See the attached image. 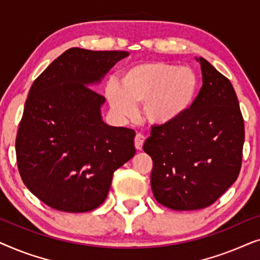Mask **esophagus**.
Returning <instances> with one entry per match:
<instances>
[{"instance_id":"esophagus-1","label":"esophagus","mask_w":260,"mask_h":260,"mask_svg":"<svg viewBox=\"0 0 260 260\" xmlns=\"http://www.w3.org/2000/svg\"><path fill=\"white\" fill-rule=\"evenodd\" d=\"M145 141V137L143 135L137 134L136 137H135V147H136L137 150H142V147H143V143Z\"/></svg>"}]
</instances>
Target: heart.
I'll return each mask as SVG.
<instances>
[{"mask_svg":"<svg viewBox=\"0 0 260 260\" xmlns=\"http://www.w3.org/2000/svg\"><path fill=\"white\" fill-rule=\"evenodd\" d=\"M199 91V78L193 70L156 61L129 67L120 74L118 87L109 86L111 108L130 116L134 104L143 103V115L151 124L167 125L186 115Z\"/></svg>","mask_w":260,"mask_h":260,"instance_id":"b5f03b06","label":"heart"}]
</instances>
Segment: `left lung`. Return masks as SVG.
Returning a JSON list of instances; mask_svg holds the SVG:
<instances>
[{
    "mask_svg": "<svg viewBox=\"0 0 260 260\" xmlns=\"http://www.w3.org/2000/svg\"><path fill=\"white\" fill-rule=\"evenodd\" d=\"M202 87L182 118L154 125L143 150L152 158L151 189L175 211L208 207L240 173L244 118L231 81L207 60L197 59Z\"/></svg>",
    "mask_w": 260,
    "mask_h": 260,
    "instance_id": "8db88e82",
    "label": "left lung"
}]
</instances>
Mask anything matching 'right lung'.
Segmentation results:
<instances>
[{
  "mask_svg": "<svg viewBox=\"0 0 260 260\" xmlns=\"http://www.w3.org/2000/svg\"><path fill=\"white\" fill-rule=\"evenodd\" d=\"M125 51L70 48L31 85L16 135L17 168L26 187L61 212L93 211L113 173L134 157L136 133L103 122L99 83Z\"/></svg>",
  "mask_w": 260,
  "mask_h": 260,
  "instance_id": "add662e5",
  "label": "right lung"
}]
</instances>
